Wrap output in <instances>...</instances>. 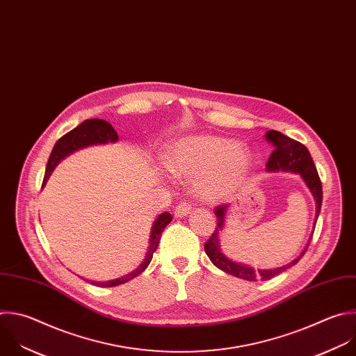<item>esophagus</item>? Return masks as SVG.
Listing matches in <instances>:
<instances>
[{
	"label": "esophagus",
	"mask_w": 356,
	"mask_h": 356,
	"mask_svg": "<svg viewBox=\"0 0 356 356\" xmlns=\"http://www.w3.org/2000/svg\"><path fill=\"white\" fill-rule=\"evenodd\" d=\"M190 211H191L190 204L186 202V201H180V202L176 205V208H175V216H176V218H183V216L188 215Z\"/></svg>",
	"instance_id": "1"
}]
</instances>
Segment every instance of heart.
Returning <instances> with one entry per match:
<instances>
[{
    "mask_svg": "<svg viewBox=\"0 0 356 356\" xmlns=\"http://www.w3.org/2000/svg\"><path fill=\"white\" fill-rule=\"evenodd\" d=\"M162 163L173 176L194 179L198 197L215 201L248 177L253 168V154L230 138L197 136L169 145Z\"/></svg>",
    "mask_w": 356,
    "mask_h": 356,
    "instance_id": "1",
    "label": "heart"
}]
</instances>
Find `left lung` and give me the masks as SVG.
I'll use <instances>...</instances> for the list:
<instances>
[{"mask_svg": "<svg viewBox=\"0 0 356 356\" xmlns=\"http://www.w3.org/2000/svg\"><path fill=\"white\" fill-rule=\"evenodd\" d=\"M266 140L267 143H270L274 147V151L267 162V172H291V173H296L302 177V180L305 181L306 187L309 188V191L312 193L314 202H316V216H314V226L321 209V201H323V190H321V181L317 173V169L313 163V159L310 156V152L307 151V148L305 145H302L300 143L284 136L280 131L275 130H270L266 133ZM230 208V204H223V205H218L213 211H215V216H216V227L212 233L211 238L207 241V243L204 245L205 253L209 257L211 263L218 267L219 270H222L223 273H227L233 277H238L246 281H268L274 277H277L278 274L286 271L288 268L293 267L300 259L302 256L306 253L312 236L307 241V245L305 246V249L302 250V253L292 260L291 263H288L286 266L278 267V268H270V270H254L250 266H246L243 263H236L233 260H230L229 257H226L220 249V233L225 227V218L226 213Z\"/></svg>", "mask_w": 356, "mask_h": 356, "instance_id": "left-lung-1", "label": "left lung"}]
</instances>
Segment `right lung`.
<instances>
[{
  "mask_svg": "<svg viewBox=\"0 0 356 356\" xmlns=\"http://www.w3.org/2000/svg\"><path fill=\"white\" fill-rule=\"evenodd\" d=\"M118 137L117 133L114 131V129L106 122V120H100V118H90V120H85L83 123H81L78 127H75L74 130H71L70 133H67L65 136H63L54 145L47 166H46V173H44V180H43V186L47 183V179L50 177V175L53 173V170L56 169V166L65 159L67 156H70L71 154L90 147V145H102V144H108V143H117ZM172 222V215L169 212H163L161 215H158V218L155 219L154 225H152V230H151V236H149V246H148V252L145 254L144 261L131 273L115 278L111 281H89L88 282L96 285V286H102V288H108V286H117L122 285L136 277H138L143 271H145V268L149 266L154 253L158 249L159 241L162 232L165 230V227Z\"/></svg>",
  "mask_w": 356,
  "mask_h": 356,
  "instance_id": "right-lung-1",
  "label": "right lung"
}]
</instances>
